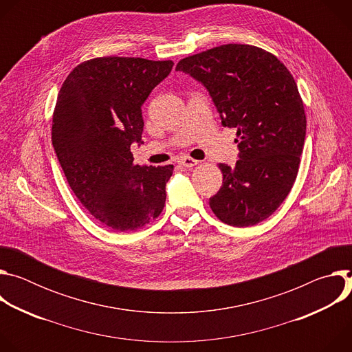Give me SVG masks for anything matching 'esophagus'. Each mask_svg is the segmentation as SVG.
I'll list each match as a JSON object with an SVG mask.
<instances>
[{"instance_id":"34e87169","label":"esophagus","mask_w":352,"mask_h":352,"mask_svg":"<svg viewBox=\"0 0 352 352\" xmlns=\"http://www.w3.org/2000/svg\"><path fill=\"white\" fill-rule=\"evenodd\" d=\"M178 164H181L182 167H186V168H190V167H195L197 164V160H193L190 157H181L178 159Z\"/></svg>"}]
</instances>
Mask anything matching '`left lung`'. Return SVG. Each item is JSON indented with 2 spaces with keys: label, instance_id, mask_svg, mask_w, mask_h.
I'll list each match as a JSON object with an SVG mask.
<instances>
[{
  "label": "left lung",
  "instance_id": "obj_1",
  "mask_svg": "<svg viewBox=\"0 0 352 352\" xmlns=\"http://www.w3.org/2000/svg\"><path fill=\"white\" fill-rule=\"evenodd\" d=\"M177 71L202 83L223 126L235 128V166L220 163L223 186L209 199L232 227L255 226L284 202L302 155L307 117L296 83L277 57L249 44H224L181 60Z\"/></svg>",
  "mask_w": 352,
  "mask_h": 352
}]
</instances>
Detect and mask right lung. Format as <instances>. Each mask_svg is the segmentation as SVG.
Listing matches in <instances>:
<instances>
[{
  "label": "right lung",
  "instance_id": "right-lung-1",
  "mask_svg": "<svg viewBox=\"0 0 352 352\" xmlns=\"http://www.w3.org/2000/svg\"><path fill=\"white\" fill-rule=\"evenodd\" d=\"M173 61L103 57L65 79L53 116V146L67 181L90 214L118 232L136 231L162 213L173 166H135L142 106Z\"/></svg>",
  "mask_w": 352,
  "mask_h": 352
}]
</instances>
